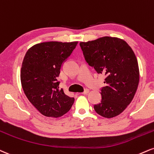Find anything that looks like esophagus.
Instances as JSON below:
<instances>
[{
  "label": "esophagus",
  "mask_w": 154,
  "mask_h": 154,
  "mask_svg": "<svg viewBox=\"0 0 154 154\" xmlns=\"http://www.w3.org/2000/svg\"><path fill=\"white\" fill-rule=\"evenodd\" d=\"M89 91H90V90H89L88 89H85V91L82 92V94H84V95H85V94H88V92H89Z\"/></svg>",
  "instance_id": "1"
}]
</instances>
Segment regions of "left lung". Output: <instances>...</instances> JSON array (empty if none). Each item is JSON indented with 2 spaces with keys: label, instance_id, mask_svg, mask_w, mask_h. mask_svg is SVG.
Listing matches in <instances>:
<instances>
[{
  "label": "left lung",
  "instance_id": "obj_1",
  "mask_svg": "<svg viewBox=\"0 0 154 154\" xmlns=\"http://www.w3.org/2000/svg\"><path fill=\"white\" fill-rule=\"evenodd\" d=\"M85 59L98 74L106 76L101 88L102 100L95 112L111 118L121 113L132 101L139 82L136 57L125 41L104 36L79 43Z\"/></svg>",
  "mask_w": 154,
  "mask_h": 154
}]
</instances>
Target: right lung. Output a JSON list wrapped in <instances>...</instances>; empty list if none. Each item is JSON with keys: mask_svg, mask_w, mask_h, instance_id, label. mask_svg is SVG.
<instances>
[{"mask_svg": "<svg viewBox=\"0 0 154 154\" xmlns=\"http://www.w3.org/2000/svg\"><path fill=\"white\" fill-rule=\"evenodd\" d=\"M78 42H49L37 44L26 53L21 82L28 100L47 117L59 118L68 112L75 98L59 89L58 77L62 64Z\"/></svg>", "mask_w": 154, "mask_h": 154, "instance_id": "right-lung-1", "label": "right lung"}]
</instances>
